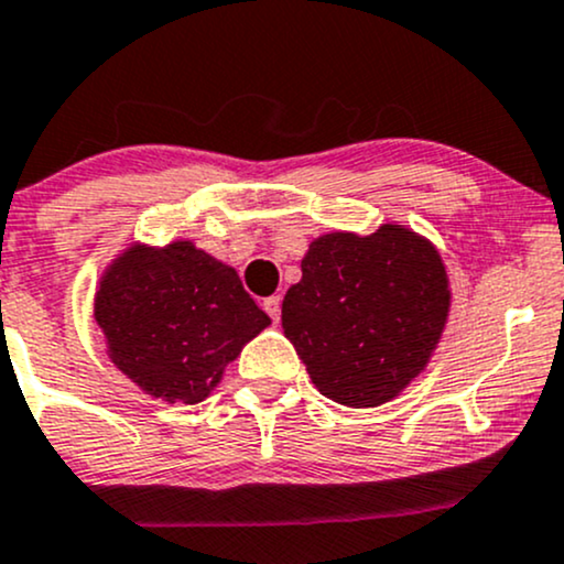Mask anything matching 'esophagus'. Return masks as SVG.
<instances>
[{
	"instance_id": "esophagus-1",
	"label": "esophagus",
	"mask_w": 564,
	"mask_h": 564,
	"mask_svg": "<svg viewBox=\"0 0 564 564\" xmlns=\"http://www.w3.org/2000/svg\"><path fill=\"white\" fill-rule=\"evenodd\" d=\"M280 304H282L280 295H269V299H263V308H265V314H269V317L274 319V323H276V319H280V312H282Z\"/></svg>"
}]
</instances>
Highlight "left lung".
Here are the masks:
<instances>
[{
	"label": "left lung",
	"instance_id": "8db88e82",
	"mask_svg": "<svg viewBox=\"0 0 564 564\" xmlns=\"http://www.w3.org/2000/svg\"><path fill=\"white\" fill-rule=\"evenodd\" d=\"M282 328L330 401L387 403L427 366L446 317L449 280L430 241L401 226L328 234L308 245Z\"/></svg>",
	"mask_w": 564,
	"mask_h": 564
}]
</instances>
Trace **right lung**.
I'll return each instance as SVG.
<instances>
[{
	"label": "right lung",
	"mask_w": 564,
	"mask_h": 564,
	"mask_svg": "<svg viewBox=\"0 0 564 564\" xmlns=\"http://www.w3.org/2000/svg\"><path fill=\"white\" fill-rule=\"evenodd\" d=\"M96 323L115 366L144 392L198 403L271 319L231 265L174 241L115 260L96 293Z\"/></svg>",
	"instance_id": "obj_1"
}]
</instances>
